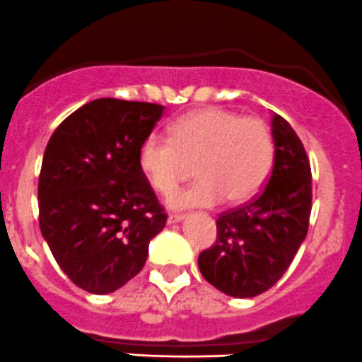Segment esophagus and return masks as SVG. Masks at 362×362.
<instances>
[{"label":"esophagus","instance_id":"esophagus-1","mask_svg":"<svg viewBox=\"0 0 362 362\" xmlns=\"http://www.w3.org/2000/svg\"><path fill=\"white\" fill-rule=\"evenodd\" d=\"M183 218H185V215H177V213H175V215H168L167 223H177V222H181Z\"/></svg>","mask_w":362,"mask_h":362}]
</instances>
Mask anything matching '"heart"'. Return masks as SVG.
Wrapping results in <instances>:
<instances>
[{"mask_svg":"<svg viewBox=\"0 0 362 362\" xmlns=\"http://www.w3.org/2000/svg\"><path fill=\"white\" fill-rule=\"evenodd\" d=\"M170 136L149 135L139 149V168L158 194L168 195L195 163L199 181L175 192V209L208 208L223 199L233 204L252 199L274 163V139L267 124L230 110H194L177 117Z\"/></svg>","mask_w":362,"mask_h":362,"instance_id":"b5f03b06","label":"heart"}]
</instances>
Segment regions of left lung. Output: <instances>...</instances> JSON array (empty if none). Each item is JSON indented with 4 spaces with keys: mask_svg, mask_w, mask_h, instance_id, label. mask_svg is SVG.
Masks as SVG:
<instances>
[{
    "mask_svg": "<svg viewBox=\"0 0 362 362\" xmlns=\"http://www.w3.org/2000/svg\"><path fill=\"white\" fill-rule=\"evenodd\" d=\"M274 167L249 204L216 220V242L199 256L202 277L222 293L250 298L284 275L305 240L311 215V165L288 120L272 113Z\"/></svg>",
    "mask_w": 362,
    "mask_h": 362,
    "instance_id": "1",
    "label": "left lung"
}]
</instances>
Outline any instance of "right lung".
<instances>
[{
  "label": "right lung",
  "mask_w": 362,
  "mask_h": 362,
  "mask_svg": "<svg viewBox=\"0 0 362 362\" xmlns=\"http://www.w3.org/2000/svg\"><path fill=\"white\" fill-rule=\"evenodd\" d=\"M165 106L103 98L54 129L39 177L40 233L64 274L88 293L122 288L167 222L139 168Z\"/></svg>",
  "instance_id": "obj_1"
}]
</instances>
